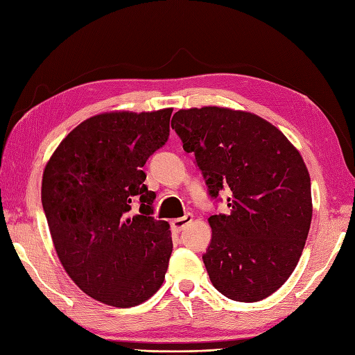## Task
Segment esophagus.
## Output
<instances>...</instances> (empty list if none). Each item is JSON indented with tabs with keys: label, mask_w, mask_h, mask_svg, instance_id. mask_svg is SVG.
<instances>
[{
	"label": "esophagus",
	"mask_w": 355,
	"mask_h": 355,
	"mask_svg": "<svg viewBox=\"0 0 355 355\" xmlns=\"http://www.w3.org/2000/svg\"><path fill=\"white\" fill-rule=\"evenodd\" d=\"M191 222H192V214L187 213L185 216L171 220V228H173L175 232H180V231H184V228L187 227V225H189Z\"/></svg>",
	"instance_id": "1"
}]
</instances>
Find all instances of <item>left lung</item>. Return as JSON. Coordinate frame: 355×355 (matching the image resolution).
Listing matches in <instances>:
<instances>
[{
    "label": "left lung",
    "instance_id": "1",
    "mask_svg": "<svg viewBox=\"0 0 355 355\" xmlns=\"http://www.w3.org/2000/svg\"><path fill=\"white\" fill-rule=\"evenodd\" d=\"M171 128L196 155L210 198L230 192V214L209 218L211 241L202 262L211 284L239 302L272 295L296 268L313 218L302 157L277 127L250 112L180 110Z\"/></svg>",
    "mask_w": 355,
    "mask_h": 355
}]
</instances>
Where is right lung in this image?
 <instances>
[{
  "mask_svg": "<svg viewBox=\"0 0 355 355\" xmlns=\"http://www.w3.org/2000/svg\"><path fill=\"white\" fill-rule=\"evenodd\" d=\"M171 112L92 116L63 139L42 175L59 259L85 295L106 305L136 306L164 282L173 243L168 223L153 216L155 192L142 167L166 145Z\"/></svg>",
  "mask_w": 355,
  "mask_h": 355,
  "instance_id": "add662e5",
  "label": "right lung"
}]
</instances>
